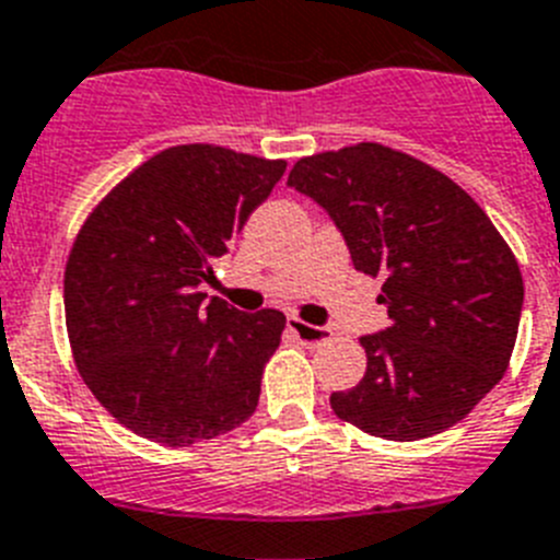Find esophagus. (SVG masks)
Returning <instances> with one entry per match:
<instances>
[{
	"label": "esophagus",
	"mask_w": 560,
	"mask_h": 560,
	"mask_svg": "<svg viewBox=\"0 0 560 560\" xmlns=\"http://www.w3.org/2000/svg\"><path fill=\"white\" fill-rule=\"evenodd\" d=\"M287 329H290L304 347H318V343H327V340L332 338V329L315 327V324H307V320L295 318V315L287 318Z\"/></svg>",
	"instance_id": "1"
}]
</instances>
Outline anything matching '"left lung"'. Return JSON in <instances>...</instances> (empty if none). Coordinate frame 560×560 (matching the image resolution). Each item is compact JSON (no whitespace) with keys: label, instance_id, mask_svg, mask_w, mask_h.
Returning a JSON list of instances; mask_svg holds the SVG:
<instances>
[{"label":"left lung","instance_id":"obj_1","mask_svg":"<svg viewBox=\"0 0 560 560\" xmlns=\"http://www.w3.org/2000/svg\"><path fill=\"white\" fill-rule=\"evenodd\" d=\"M287 183L327 208L354 270L383 281L392 320L361 338L366 374L329 397L335 415L395 442L465 420L508 372L524 301L482 206L434 165L369 140L301 158Z\"/></svg>","mask_w":560,"mask_h":560}]
</instances>
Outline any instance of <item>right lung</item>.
Wrapping results in <instances>:
<instances>
[{
  "instance_id": "obj_1",
  "label": "right lung",
  "mask_w": 560,
  "mask_h": 560,
  "mask_svg": "<svg viewBox=\"0 0 560 560\" xmlns=\"http://www.w3.org/2000/svg\"><path fill=\"white\" fill-rule=\"evenodd\" d=\"M284 168L225 145H172L126 174L78 231L65 270L72 358L135 434L186 448L256 411L284 313H240L199 284Z\"/></svg>"
}]
</instances>
